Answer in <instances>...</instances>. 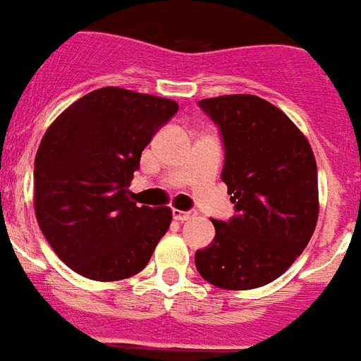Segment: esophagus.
Wrapping results in <instances>:
<instances>
[{
    "label": "esophagus",
    "mask_w": 361,
    "mask_h": 361,
    "mask_svg": "<svg viewBox=\"0 0 361 361\" xmlns=\"http://www.w3.org/2000/svg\"><path fill=\"white\" fill-rule=\"evenodd\" d=\"M172 216H174L176 221H180V224H183V221H189V219H192V216H195V212H183V210H172Z\"/></svg>",
    "instance_id": "34e87169"
}]
</instances>
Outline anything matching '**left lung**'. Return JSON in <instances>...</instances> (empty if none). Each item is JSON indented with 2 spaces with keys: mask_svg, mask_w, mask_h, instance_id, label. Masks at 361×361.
Returning <instances> with one entry per match:
<instances>
[{
  "mask_svg": "<svg viewBox=\"0 0 361 361\" xmlns=\"http://www.w3.org/2000/svg\"><path fill=\"white\" fill-rule=\"evenodd\" d=\"M199 106L224 136L221 180L236 216L212 219L216 236L195 254V265L217 288H261L293 265L316 229L314 153L293 121L259 96H217Z\"/></svg>",
  "mask_w": 361,
  "mask_h": 361,
  "instance_id": "obj_1",
  "label": "left lung"
}]
</instances>
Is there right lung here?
Returning <instances> with one entry per match:
<instances>
[{
  "label": "right lung",
  "instance_id": "obj_1",
  "mask_svg": "<svg viewBox=\"0 0 361 361\" xmlns=\"http://www.w3.org/2000/svg\"><path fill=\"white\" fill-rule=\"evenodd\" d=\"M176 111L170 98L104 87L73 102L47 128L35 153V217L71 271L115 282L149 263L172 210L136 206L128 187L142 151Z\"/></svg>",
  "mask_w": 361,
  "mask_h": 361
}]
</instances>
